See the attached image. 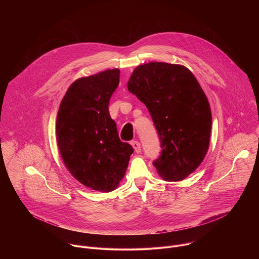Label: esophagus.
Returning <instances> with one entry per match:
<instances>
[{
  "instance_id": "obj_1",
  "label": "esophagus",
  "mask_w": 259,
  "mask_h": 259,
  "mask_svg": "<svg viewBox=\"0 0 259 259\" xmlns=\"http://www.w3.org/2000/svg\"><path fill=\"white\" fill-rule=\"evenodd\" d=\"M131 145H132V147L134 148V150H135L136 153H139V152L141 151V146H140V143H139L138 141H132V142H131Z\"/></svg>"
}]
</instances>
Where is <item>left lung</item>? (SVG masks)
Masks as SVG:
<instances>
[{"label": "left lung", "instance_id": "1", "mask_svg": "<svg viewBox=\"0 0 259 259\" xmlns=\"http://www.w3.org/2000/svg\"><path fill=\"white\" fill-rule=\"evenodd\" d=\"M148 109L158 132L161 155L153 162L166 182H181L204 160L210 144L209 101L184 65L149 62L138 65L127 83Z\"/></svg>", "mask_w": 259, "mask_h": 259}]
</instances>
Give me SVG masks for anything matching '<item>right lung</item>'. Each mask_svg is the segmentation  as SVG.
I'll list each match as a JSON object with an SVG mask.
<instances>
[{
    "label": "right lung",
    "instance_id": "right-lung-1",
    "mask_svg": "<svg viewBox=\"0 0 259 259\" xmlns=\"http://www.w3.org/2000/svg\"><path fill=\"white\" fill-rule=\"evenodd\" d=\"M120 70L108 69L74 80L57 113L56 141L68 171L98 192L116 190L125 176L133 148L119 138L109 102Z\"/></svg>",
    "mask_w": 259,
    "mask_h": 259
}]
</instances>
